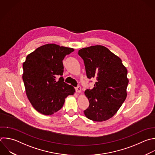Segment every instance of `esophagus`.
Instances as JSON below:
<instances>
[{
	"label": "esophagus",
	"instance_id": "obj_1",
	"mask_svg": "<svg viewBox=\"0 0 155 155\" xmlns=\"http://www.w3.org/2000/svg\"><path fill=\"white\" fill-rule=\"evenodd\" d=\"M76 92H77L78 93H81V87H80V86L77 87L76 88Z\"/></svg>",
	"mask_w": 155,
	"mask_h": 155
}]
</instances>
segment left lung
I'll return each mask as SVG.
<instances>
[{
  "mask_svg": "<svg viewBox=\"0 0 155 155\" xmlns=\"http://www.w3.org/2000/svg\"><path fill=\"white\" fill-rule=\"evenodd\" d=\"M78 54L84 60L87 78L97 81L93 88L85 91L90 105L84 113L93 121L107 120L127 97V70L118 56L102 45L82 48Z\"/></svg>",
  "mask_w": 155,
  "mask_h": 155,
  "instance_id": "obj_1",
  "label": "left lung"
}]
</instances>
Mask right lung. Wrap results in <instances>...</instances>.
<instances>
[{"label":"right lung","mask_w":155,"mask_h":155,"mask_svg":"<svg viewBox=\"0 0 155 155\" xmlns=\"http://www.w3.org/2000/svg\"><path fill=\"white\" fill-rule=\"evenodd\" d=\"M73 48L54 44L42 45L29 54L23 64L25 91L33 107L44 115H51L63 106L65 99L75 92L64 82L62 61ZM61 75L59 80L56 77Z\"/></svg>","instance_id":"add662e5"}]
</instances>
